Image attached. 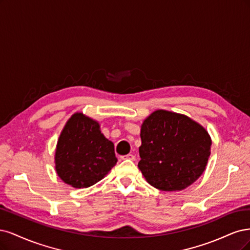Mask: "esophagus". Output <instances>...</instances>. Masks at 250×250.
<instances>
[{"mask_svg": "<svg viewBox=\"0 0 250 250\" xmlns=\"http://www.w3.org/2000/svg\"><path fill=\"white\" fill-rule=\"evenodd\" d=\"M123 160H132V161H135L136 160V157L134 155H126V156H123L122 157Z\"/></svg>", "mask_w": 250, "mask_h": 250, "instance_id": "esophagus-1", "label": "esophagus"}]
</instances>
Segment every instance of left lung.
<instances>
[{
  "mask_svg": "<svg viewBox=\"0 0 250 250\" xmlns=\"http://www.w3.org/2000/svg\"><path fill=\"white\" fill-rule=\"evenodd\" d=\"M138 167L147 183L162 191H181L205 171L212 140L190 117L157 110L141 125Z\"/></svg>",
  "mask_w": 250,
  "mask_h": 250,
  "instance_id": "1",
  "label": "left lung"
}]
</instances>
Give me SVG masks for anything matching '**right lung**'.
Instances as JSON below:
<instances>
[{
  "instance_id": "1",
  "label": "right lung",
  "mask_w": 250,
  "mask_h": 250,
  "mask_svg": "<svg viewBox=\"0 0 250 250\" xmlns=\"http://www.w3.org/2000/svg\"><path fill=\"white\" fill-rule=\"evenodd\" d=\"M117 162L114 144L96 120L75 113L64 125L55 152L59 178L74 188H87L104 178Z\"/></svg>"
}]
</instances>
